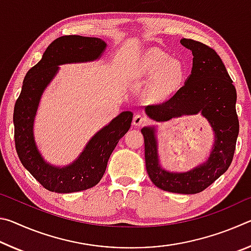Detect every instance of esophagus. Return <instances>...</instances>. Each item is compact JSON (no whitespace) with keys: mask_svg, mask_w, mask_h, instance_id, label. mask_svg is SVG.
Wrapping results in <instances>:
<instances>
[{"mask_svg":"<svg viewBox=\"0 0 251 251\" xmlns=\"http://www.w3.org/2000/svg\"><path fill=\"white\" fill-rule=\"evenodd\" d=\"M148 123V118L146 116L142 115V114H136L133 120V124L135 126H143Z\"/></svg>","mask_w":251,"mask_h":251,"instance_id":"34e87169","label":"esophagus"}]
</instances>
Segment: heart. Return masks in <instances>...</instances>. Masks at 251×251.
Wrapping results in <instances>:
<instances>
[{"mask_svg": "<svg viewBox=\"0 0 251 251\" xmlns=\"http://www.w3.org/2000/svg\"><path fill=\"white\" fill-rule=\"evenodd\" d=\"M141 72L146 76L155 75L151 85V95L155 100H163L175 93L184 79V66L167 54L151 50L142 59Z\"/></svg>", "mask_w": 251, "mask_h": 251, "instance_id": "1", "label": "heart"}]
</instances>
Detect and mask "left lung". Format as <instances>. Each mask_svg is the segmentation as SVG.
Masks as SVG:
<instances>
[{
    "label": "left lung",
    "instance_id": "left-lung-1",
    "mask_svg": "<svg viewBox=\"0 0 251 251\" xmlns=\"http://www.w3.org/2000/svg\"><path fill=\"white\" fill-rule=\"evenodd\" d=\"M193 52L192 74L171 99L148 105L147 115L157 122L201 112L215 131V144L205 164L187 173H168L157 159L154 128L142 129L145 143L147 174L152 184L169 193L197 194L223 175L230 166L239 133L236 112L237 93L222 58L214 49L194 40H180Z\"/></svg>",
    "mask_w": 251,
    "mask_h": 251
}]
</instances>
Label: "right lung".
Returning <instances> with one entry per match:
<instances>
[{"instance_id":"obj_1","label":"right lung","mask_w":251,"mask_h":251,"mask_svg":"<svg viewBox=\"0 0 251 251\" xmlns=\"http://www.w3.org/2000/svg\"><path fill=\"white\" fill-rule=\"evenodd\" d=\"M105 48V42L96 37L61 36L48 46L41 61L25 75L14 106L15 148L23 166L50 192L76 193L99 184L110 154L130 127L133 113H121L91 139L77 160L64 168L46 164L34 143L33 121L40 97L56 74L58 65L93 61L100 56Z\"/></svg>"}]
</instances>
